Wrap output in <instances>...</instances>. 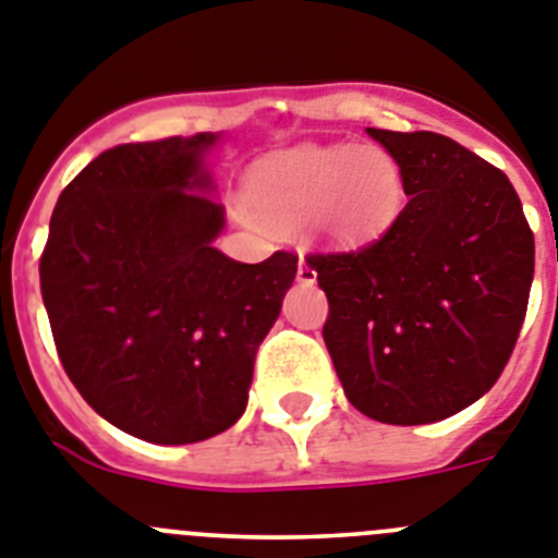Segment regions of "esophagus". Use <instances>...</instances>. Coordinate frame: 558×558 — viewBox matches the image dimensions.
Wrapping results in <instances>:
<instances>
[{"label": "esophagus", "mask_w": 558, "mask_h": 558, "mask_svg": "<svg viewBox=\"0 0 558 558\" xmlns=\"http://www.w3.org/2000/svg\"><path fill=\"white\" fill-rule=\"evenodd\" d=\"M298 280H300V283H314V280H317V272H314V266L308 264V260L303 258V255H300V260H298Z\"/></svg>", "instance_id": "34e87169"}]
</instances>
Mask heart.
Returning <instances> with one entry per match:
<instances>
[{
	"instance_id": "1",
	"label": "heart",
	"mask_w": 558,
	"mask_h": 558,
	"mask_svg": "<svg viewBox=\"0 0 558 558\" xmlns=\"http://www.w3.org/2000/svg\"><path fill=\"white\" fill-rule=\"evenodd\" d=\"M404 182L393 157L360 145H308L260 159L246 179V207L272 227L317 230L339 241L371 239L399 216Z\"/></svg>"
}]
</instances>
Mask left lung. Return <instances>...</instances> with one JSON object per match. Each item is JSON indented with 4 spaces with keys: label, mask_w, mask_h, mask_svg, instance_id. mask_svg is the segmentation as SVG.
Wrapping results in <instances>:
<instances>
[{
    "label": "left lung",
    "mask_w": 558,
    "mask_h": 558,
    "mask_svg": "<svg viewBox=\"0 0 558 558\" xmlns=\"http://www.w3.org/2000/svg\"><path fill=\"white\" fill-rule=\"evenodd\" d=\"M407 205L360 250L312 252L342 390L381 424H433L500 379L534 280V232L500 168L435 132L367 129Z\"/></svg>",
    "instance_id": "1"
}]
</instances>
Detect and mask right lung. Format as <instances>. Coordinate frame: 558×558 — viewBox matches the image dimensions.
<instances>
[{"label":"right lung","instance_id":"1","mask_svg":"<svg viewBox=\"0 0 558 558\" xmlns=\"http://www.w3.org/2000/svg\"><path fill=\"white\" fill-rule=\"evenodd\" d=\"M216 134L114 145L61 191L41 252L58 360L86 404L151 444L230 429L298 255L241 264L213 246L225 207L205 154Z\"/></svg>","mask_w":558,"mask_h":558}]
</instances>
